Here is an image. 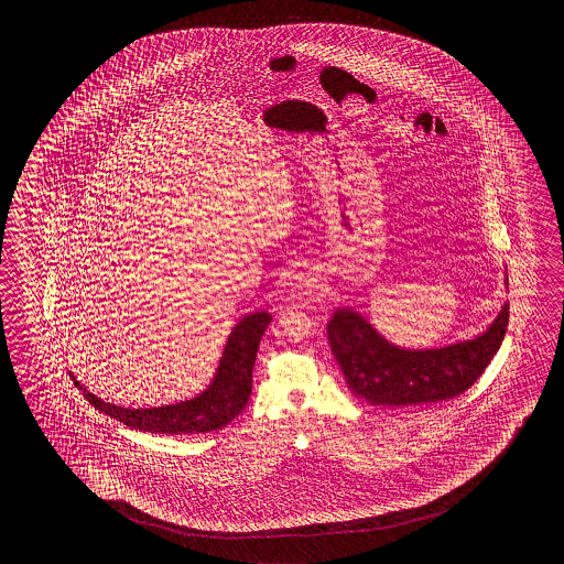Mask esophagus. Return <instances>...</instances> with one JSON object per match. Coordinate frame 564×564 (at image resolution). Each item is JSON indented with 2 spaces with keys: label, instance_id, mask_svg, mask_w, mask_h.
<instances>
[{
  "label": "esophagus",
  "instance_id": "34e87169",
  "mask_svg": "<svg viewBox=\"0 0 564 564\" xmlns=\"http://www.w3.org/2000/svg\"><path fill=\"white\" fill-rule=\"evenodd\" d=\"M308 290H312L311 280H304V278H299V280H296V284L292 286V294H306Z\"/></svg>",
  "mask_w": 564,
  "mask_h": 564
}]
</instances>
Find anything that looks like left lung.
<instances>
[{"mask_svg":"<svg viewBox=\"0 0 564 564\" xmlns=\"http://www.w3.org/2000/svg\"><path fill=\"white\" fill-rule=\"evenodd\" d=\"M510 318L506 302L486 333L440 348L395 347L350 308L328 321V343L348 389L372 405L408 408L462 395L478 381L502 345Z\"/></svg>","mask_w":564,"mask_h":564,"instance_id":"8db88e82","label":"left lung"}]
</instances>
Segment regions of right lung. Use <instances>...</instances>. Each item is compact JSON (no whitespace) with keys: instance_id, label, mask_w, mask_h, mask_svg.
<instances>
[{"instance_id":"1","label":"right lung","mask_w":564,"mask_h":564,"mask_svg":"<svg viewBox=\"0 0 564 564\" xmlns=\"http://www.w3.org/2000/svg\"><path fill=\"white\" fill-rule=\"evenodd\" d=\"M272 316L265 311L252 312L234 326L216 377L199 395L163 408H119L86 391L85 384L73 381L90 405L131 430L165 435L216 432L240 415L252 393V371L260 340Z\"/></svg>"}]
</instances>
